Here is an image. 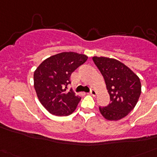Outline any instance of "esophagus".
Returning <instances> with one entry per match:
<instances>
[{"instance_id": "1", "label": "esophagus", "mask_w": 157, "mask_h": 157, "mask_svg": "<svg viewBox=\"0 0 157 157\" xmlns=\"http://www.w3.org/2000/svg\"><path fill=\"white\" fill-rule=\"evenodd\" d=\"M90 94L91 95L95 96L96 94H97V92H96V90H91L90 92Z\"/></svg>"}]
</instances>
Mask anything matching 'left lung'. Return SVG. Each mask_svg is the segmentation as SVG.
<instances>
[{"mask_svg": "<svg viewBox=\"0 0 157 157\" xmlns=\"http://www.w3.org/2000/svg\"><path fill=\"white\" fill-rule=\"evenodd\" d=\"M93 61L103 76L110 95V103L99 107L107 120L118 121L126 117L138 103L141 83L137 75L120 61L105 57H93Z\"/></svg>", "mask_w": 157, "mask_h": 157, "instance_id": "obj_1", "label": "left lung"}]
</instances>
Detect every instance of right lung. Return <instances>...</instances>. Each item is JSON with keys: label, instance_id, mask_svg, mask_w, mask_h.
<instances>
[{"label": "right lung", "instance_id": "add662e5", "mask_svg": "<svg viewBox=\"0 0 157 157\" xmlns=\"http://www.w3.org/2000/svg\"><path fill=\"white\" fill-rule=\"evenodd\" d=\"M88 57L75 52H63L48 58L34 72V88L40 103L48 112L59 117L71 114L81 97L67 90L71 75L86 63Z\"/></svg>", "mask_w": 157, "mask_h": 157}]
</instances>
